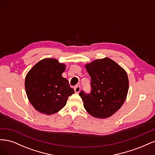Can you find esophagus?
<instances>
[{
	"instance_id": "1",
	"label": "esophagus",
	"mask_w": 155,
	"mask_h": 155,
	"mask_svg": "<svg viewBox=\"0 0 155 155\" xmlns=\"http://www.w3.org/2000/svg\"><path fill=\"white\" fill-rule=\"evenodd\" d=\"M81 90V87L80 86H76L74 87V91L76 93H79V91Z\"/></svg>"
}]
</instances>
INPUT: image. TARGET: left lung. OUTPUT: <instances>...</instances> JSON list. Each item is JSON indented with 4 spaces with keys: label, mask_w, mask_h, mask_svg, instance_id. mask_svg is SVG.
<instances>
[{
    "label": "left lung",
    "mask_w": 155,
    "mask_h": 155,
    "mask_svg": "<svg viewBox=\"0 0 155 155\" xmlns=\"http://www.w3.org/2000/svg\"><path fill=\"white\" fill-rule=\"evenodd\" d=\"M91 78V93L79 92L83 106L95 118H106L120 109L129 90L125 70L108 58L97 59L86 64Z\"/></svg>",
    "instance_id": "obj_1"
}]
</instances>
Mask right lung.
<instances>
[{
    "mask_svg": "<svg viewBox=\"0 0 155 155\" xmlns=\"http://www.w3.org/2000/svg\"><path fill=\"white\" fill-rule=\"evenodd\" d=\"M65 64L51 58L42 59L35 64L25 78L28 98L35 109L50 115L65 106L68 96L74 93L68 81L62 76Z\"/></svg>",
    "mask_w": 155,
    "mask_h": 155,
    "instance_id": "obj_1",
    "label": "right lung"
}]
</instances>
